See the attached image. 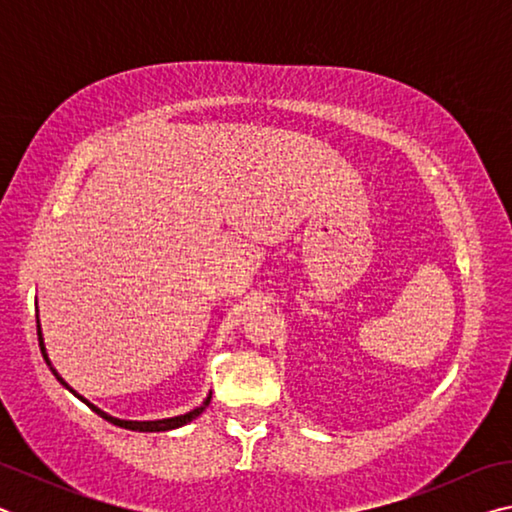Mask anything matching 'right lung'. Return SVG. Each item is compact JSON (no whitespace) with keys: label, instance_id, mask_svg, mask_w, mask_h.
<instances>
[{"label":"right lung","instance_id":"obj_1","mask_svg":"<svg viewBox=\"0 0 512 512\" xmlns=\"http://www.w3.org/2000/svg\"><path fill=\"white\" fill-rule=\"evenodd\" d=\"M38 339H40V350H42V357L47 359V352H45V348H42V334H40V329H38ZM54 375L58 377V372L54 370ZM58 381L63 386H67L63 379L58 377ZM69 388V386H67ZM69 391H72V388H69ZM74 393V391H72ZM76 395V393H74ZM76 397H81V395H76ZM83 400V397H81ZM210 400H212V395L207 397V400L198 406V409H194V411H189V413H185V415H178V418H164V420H151V422H133V420H117V418H112V415H108V413H103V411H99L97 406H92L90 402H85L88 406H92V411L94 413H99L103 420H108V422H112V424H117V427H121V429H131V431H169V429H178V427H183V424H187V422H192L194 418H198V415H201L205 409H207V404H210Z\"/></svg>","mask_w":512,"mask_h":512}]
</instances>
